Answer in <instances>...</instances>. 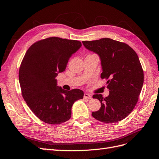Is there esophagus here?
I'll list each match as a JSON object with an SVG mask.
<instances>
[{
	"instance_id": "34e87169",
	"label": "esophagus",
	"mask_w": 159,
	"mask_h": 159,
	"mask_svg": "<svg viewBox=\"0 0 159 159\" xmlns=\"http://www.w3.org/2000/svg\"><path fill=\"white\" fill-rule=\"evenodd\" d=\"M84 98L85 99H91V95H90L88 93H84Z\"/></svg>"
}]
</instances>
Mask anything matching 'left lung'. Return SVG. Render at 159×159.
<instances>
[{
    "label": "left lung",
    "mask_w": 159,
    "mask_h": 159,
    "mask_svg": "<svg viewBox=\"0 0 159 159\" xmlns=\"http://www.w3.org/2000/svg\"><path fill=\"white\" fill-rule=\"evenodd\" d=\"M82 43L98 54L102 68L101 78L108 80L107 97L93 95L99 100L101 108L92 112V116L107 123L121 121L135 107L143 85V70L137 54L127 44L108 38Z\"/></svg>",
    "instance_id": "left-lung-1"
}]
</instances>
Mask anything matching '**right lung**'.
Returning a JSON list of instances; mask_svg holds the SVG:
<instances>
[{
    "instance_id": "add662e5",
    "label": "right lung",
    "mask_w": 159,
    "mask_h": 159,
    "mask_svg": "<svg viewBox=\"0 0 159 159\" xmlns=\"http://www.w3.org/2000/svg\"><path fill=\"white\" fill-rule=\"evenodd\" d=\"M81 46L78 40L50 37L33 44L24 57L19 70L22 97L44 123L57 125L68 121L72 105L84 98L83 91L64 90L57 85L56 79Z\"/></svg>"
}]
</instances>
